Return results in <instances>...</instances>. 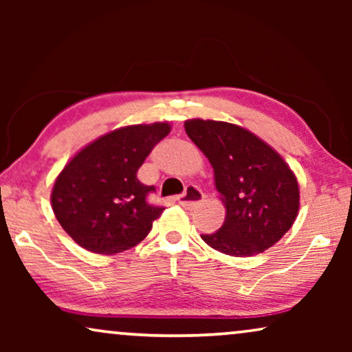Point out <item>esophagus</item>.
Here are the masks:
<instances>
[{
  "mask_svg": "<svg viewBox=\"0 0 352 352\" xmlns=\"http://www.w3.org/2000/svg\"><path fill=\"white\" fill-rule=\"evenodd\" d=\"M204 199L205 194L201 192V189L195 186H187L184 194L177 197V201H179V205L182 206H194L197 204H200V201H204Z\"/></svg>",
  "mask_w": 352,
  "mask_h": 352,
  "instance_id": "esophagus-1",
  "label": "esophagus"
}]
</instances>
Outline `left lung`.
I'll return each instance as SVG.
<instances>
[{
    "instance_id": "8db88e82",
    "label": "left lung",
    "mask_w": 352,
    "mask_h": 352,
    "mask_svg": "<svg viewBox=\"0 0 352 352\" xmlns=\"http://www.w3.org/2000/svg\"><path fill=\"white\" fill-rule=\"evenodd\" d=\"M186 133L214 170L226 219L204 234L211 248L230 256H253L277 243L295 223L300 189L283 158L253 133L214 120H189Z\"/></svg>"
}]
</instances>
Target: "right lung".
I'll return each mask as SVG.
<instances>
[{
	"label": "right lung",
	"instance_id": "right-lung-1",
	"mask_svg": "<svg viewBox=\"0 0 352 352\" xmlns=\"http://www.w3.org/2000/svg\"><path fill=\"white\" fill-rule=\"evenodd\" d=\"M168 133V123L115 129L67 163L56 179L51 204L57 221L80 247L113 254L151 232L165 208L148 204L155 187L142 184L138 170Z\"/></svg>",
	"mask_w": 352,
	"mask_h": 352
}]
</instances>
